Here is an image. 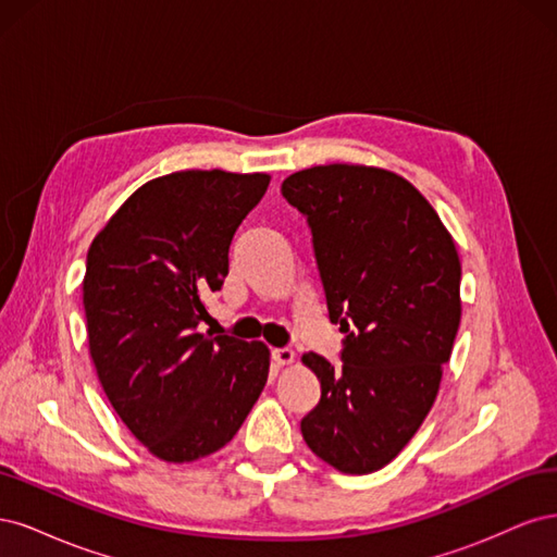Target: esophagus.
<instances>
[{"label": "esophagus", "instance_id": "esophagus-1", "mask_svg": "<svg viewBox=\"0 0 557 557\" xmlns=\"http://www.w3.org/2000/svg\"><path fill=\"white\" fill-rule=\"evenodd\" d=\"M272 358H274L278 364H290V362L295 360V350L288 348V346L274 348V350H272Z\"/></svg>", "mask_w": 557, "mask_h": 557}]
</instances>
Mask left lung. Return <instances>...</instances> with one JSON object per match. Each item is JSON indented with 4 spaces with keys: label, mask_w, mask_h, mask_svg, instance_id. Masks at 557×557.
<instances>
[{
    "label": "left lung",
    "mask_w": 557,
    "mask_h": 557,
    "mask_svg": "<svg viewBox=\"0 0 557 557\" xmlns=\"http://www.w3.org/2000/svg\"><path fill=\"white\" fill-rule=\"evenodd\" d=\"M307 218L342 364L307 352L320 401L301 436L320 460L369 474L409 444L432 409L460 327V260L440 215L409 181L358 164L288 176Z\"/></svg>",
    "instance_id": "left-lung-1"
}]
</instances>
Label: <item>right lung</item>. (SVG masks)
<instances>
[{
	"mask_svg": "<svg viewBox=\"0 0 557 557\" xmlns=\"http://www.w3.org/2000/svg\"><path fill=\"white\" fill-rule=\"evenodd\" d=\"M267 174L176 172L134 193L97 234L83 307L99 383L127 430L166 462L223 448L269 374L262 342L199 334L230 244Z\"/></svg>",
	"mask_w": 557,
	"mask_h": 557,
	"instance_id": "1",
	"label": "right lung"
}]
</instances>
